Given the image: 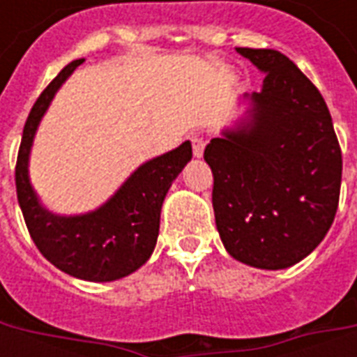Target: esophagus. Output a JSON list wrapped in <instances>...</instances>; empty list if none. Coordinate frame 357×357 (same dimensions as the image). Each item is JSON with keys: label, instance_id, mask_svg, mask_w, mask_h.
<instances>
[{"label": "esophagus", "instance_id": "34e87169", "mask_svg": "<svg viewBox=\"0 0 357 357\" xmlns=\"http://www.w3.org/2000/svg\"><path fill=\"white\" fill-rule=\"evenodd\" d=\"M191 143H193V155L197 158H201L202 153H204V145H206V139L202 133H193L191 135Z\"/></svg>", "mask_w": 357, "mask_h": 357}]
</instances>
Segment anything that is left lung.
<instances>
[{"mask_svg": "<svg viewBox=\"0 0 357 357\" xmlns=\"http://www.w3.org/2000/svg\"><path fill=\"white\" fill-rule=\"evenodd\" d=\"M264 74L243 95L245 116L204 149L212 206L225 250L258 269L304 260L335 220L342 155L329 109L312 82L275 50L237 47Z\"/></svg>", "mask_w": 357, "mask_h": 357, "instance_id": "8db88e82", "label": "left lung"}]
</instances>
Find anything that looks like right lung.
Instances as JSON below:
<instances>
[{"label":"right lung","mask_w":357,"mask_h":357,"mask_svg":"<svg viewBox=\"0 0 357 357\" xmlns=\"http://www.w3.org/2000/svg\"><path fill=\"white\" fill-rule=\"evenodd\" d=\"M82 63L84 59L68 63L34 102L22 132L15 181L22 216L40 252L68 275L107 283L130 275L151 258L166 193L191 160L193 149L191 141H183L143 162L109 201L86 214L63 216L45 208L30 183V153L53 97Z\"/></svg>","instance_id":"1"}]
</instances>
